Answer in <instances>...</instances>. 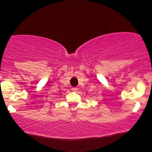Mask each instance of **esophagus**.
Wrapping results in <instances>:
<instances>
[{"label":"esophagus","instance_id":"esophagus-1","mask_svg":"<svg viewBox=\"0 0 152 152\" xmlns=\"http://www.w3.org/2000/svg\"><path fill=\"white\" fill-rule=\"evenodd\" d=\"M77 90H78L77 88H72V91H73V92H77Z\"/></svg>","mask_w":152,"mask_h":152}]
</instances>
